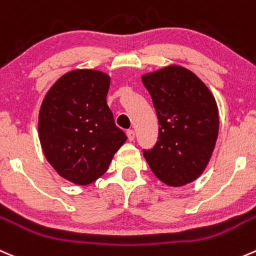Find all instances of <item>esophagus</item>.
I'll return each mask as SVG.
<instances>
[{"label": "esophagus", "mask_w": 256, "mask_h": 256, "mask_svg": "<svg viewBox=\"0 0 256 256\" xmlns=\"http://www.w3.org/2000/svg\"><path fill=\"white\" fill-rule=\"evenodd\" d=\"M126 135H128V141H134V138H135V131H134V130H128Z\"/></svg>", "instance_id": "obj_1"}]
</instances>
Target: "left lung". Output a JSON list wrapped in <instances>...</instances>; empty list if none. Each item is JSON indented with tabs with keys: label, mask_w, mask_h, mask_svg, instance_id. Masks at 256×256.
Returning <instances> with one entry per match:
<instances>
[{
	"label": "left lung",
	"mask_w": 256,
	"mask_h": 256,
	"mask_svg": "<svg viewBox=\"0 0 256 256\" xmlns=\"http://www.w3.org/2000/svg\"><path fill=\"white\" fill-rule=\"evenodd\" d=\"M158 120V140L144 158L168 186L196 180L209 164L219 132L216 101L204 82L171 65L142 75Z\"/></svg>",
	"instance_id": "8db88e82"
}]
</instances>
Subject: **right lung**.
<instances>
[{"label":"right lung","instance_id":"obj_1","mask_svg":"<svg viewBox=\"0 0 256 256\" xmlns=\"http://www.w3.org/2000/svg\"><path fill=\"white\" fill-rule=\"evenodd\" d=\"M108 88V74L70 71L52 85L40 108L44 156L60 176L78 185L102 176L128 138L106 102Z\"/></svg>","mask_w":256,"mask_h":256}]
</instances>
